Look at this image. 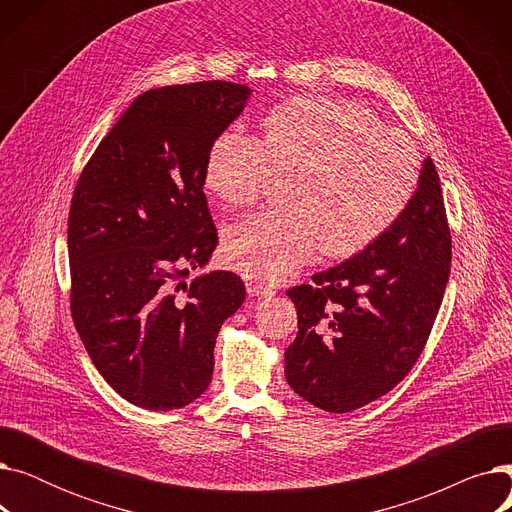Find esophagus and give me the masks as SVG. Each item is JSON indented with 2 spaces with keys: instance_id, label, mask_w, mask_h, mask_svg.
I'll use <instances>...</instances> for the list:
<instances>
[{
  "instance_id": "esophagus-1",
  "label": "esophagus",
  "mask_w": 512,
  "mask_h": 512,
  "mask_svg": "<svg viewBox=\"0 0 512 512\" xmlns=\"http://www.w3.org/2000/svg\"><path fill=\"white\" fill-rule=\"evenodd\" d=\"M247 290H249L251 297H272V294H274L270 288H265V286L259 284V282H249V284H247Z\"/></svg>"
}]
</instances>
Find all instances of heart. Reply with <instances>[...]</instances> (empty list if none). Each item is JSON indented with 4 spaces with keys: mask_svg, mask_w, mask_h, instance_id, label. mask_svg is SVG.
<instances>
[{
    "mask_svg": "<svg viewBox=\"0 0 512 512\" xmlns=\"http://www.w3.org/2000/svg\"><path fill=\"white\" fill-rule=\"evenodd\" d=\"M261 128L263 139L222 132L205 161L207 191L228 207L255 203L276 174L288 172V205L226 230V261L249 278L282 282L319 247L328 257H351L388 232L415 195L413 143L359 103L299 95L276 105Z\"/></svg>",
    "mask_w": 512,
    "mask_h": 512,
    "instance_id": "1",
    "label": "heart"
}]
</instances>
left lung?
I'll return each mask as SVG.
<instances>
[{
  "label": "left lung",
  "mask_w": 512,
  "mask_h": 512,
  "mask_svg": "<svg viewBox=\"0 0 512 512\" xmlns=\"http://www.w3.org/2000/svg\"><path fill=\"white\" fill-rule=\"evenodd\" d=\"M450 276L440 178L423 159L415 195L367 249L286 294L299 332L286 382L313 407L351 413L390 392L419 359Z\"/></svg>",
  "instance_id": "8db88e82"
}]
</instances>
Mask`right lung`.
I'll list each match as a JSON object with an SVG mask.
<instances>
[{"label":"right lung","instance_id":"obj_1","mask_svg":"<svg viewBox=\"0 0 512 512\" xmlns=\"http://www.w3.org/2000/svg\"><path fill=\"white\" fill-rule=\"evenodd\" d=\"M251 93L226 80L145 91L74 188V326L103 380L141 409H182L207 390L215 336L245 301L232 272L186 276L218 245L203 193L209 147Z\"/></svg>","mask_w":512,"mask_h":512}]
</instances>
